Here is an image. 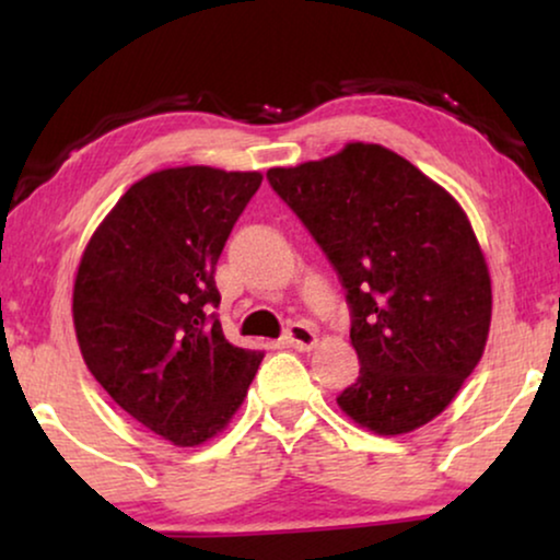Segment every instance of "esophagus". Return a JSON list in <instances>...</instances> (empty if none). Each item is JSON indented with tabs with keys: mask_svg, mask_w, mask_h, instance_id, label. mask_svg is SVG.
I'll list each match as a JSON object with an SVG mask.
<instances>
[{
	"mask_svg": "<svg viewBox=\"0 0 560 560\" xmlns=\"http://www.w3.org/2000/svg\"><path fill=\"white\" fill-rule=\"evenodd\" d=\"M282 341L298 351H311L318 343V336L308 324H293L282 336Z\"/></svg>",
	"mask_w": 560,
	"mask_h": 560,
	"instance_id": "34e87169",
	"label": "esophagus"
}]
</instances>
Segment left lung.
I'll list each match as a JSON object with an SVG mask.
<instances>
[{
  "label": "left lung",
  "instance_id": "8db88e82",
  "mask_svg": "<svg viewBox=\"0 0 560 560\" xmlns=\"http://www.w3.org/2000/svg\"><path fill=\"white\" fill-rule=\"evenodd\" d=\"M267 180L347 288L362 370L339 408L380 435L431 423L479 364L492 324V278L469 217L416 165L370 142L270 167Z\"/></svg>",
  "mask_w": 560,
  "mask_h": 560
}]
</instances>
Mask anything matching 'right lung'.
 Here are the masks:
<instances>
[{
	"instance_id": "obj_1",
	"label": "right lung",
	"mask_w": 560,
	"mask_h": 560,
	"mask_svg": "<svg viewBox=\"0 0 560 560\" xmlns=\"http://www.w3.org/2000/svg\"><path fill=\"white\" fill-rule=\"evenodd\" d=\"M262 173L165 167L129 186L83 249L73 326L98 385L173 446L224 431L265 351L226 341L213 282Z\"/></svg>"
}]
</instances>
